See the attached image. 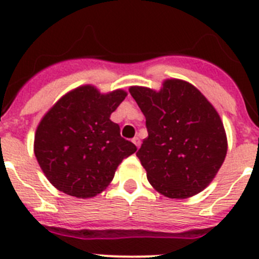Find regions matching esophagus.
Here are the masks:
<instances>
[{
    "mask_svg": "<svg viewBox=\"0 0 259 259\" xmlns=\"http://www.w3.org/2000/svg\"><path fill=\"white\" fill-rule=\"evenodd\" d=\"M132 143L135 144V145L137 146V148H139V146H140V144H141V141H140V139H139V137H134V139H132Z\"/></svg>",
    "mask_w": 259,
    "mask_h": 259,
    "instance_id": "1",
    "label": "esophagus"
}]
</instances>
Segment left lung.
<instances>
[{
    "label": "left lung",
    "instance_id": "8db88e82",
    "mask_svg": "<svg viewBox=\"0 0 259 259\" xmlns=\"http://www.w3.org/2000/svg\"><path fill=\"white\" fill-rule=\"evenodd\" d=\"M148 137L136 155L150 184L166 197L187 198L211 183L227 154L217 110L192 84L171 79L159 92L131 87Z\"/></svg>",
    "mask_w": 259,
    "mask_h": 259
}]
</instances>
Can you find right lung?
Wrapping results in <instances>:
<instances>
[{
	"mask_svg": "<svg viewBox=\"0 0 259 259\" xmlns=\"http://www.w3.org/2000/svg\"><path fill=\"white\" fill-rule=\"evenodd\" d=\"M127 93L101 95L95 87L71 91L45 114L35 135V155L57 189L77 198L95 197L113 180L116 167L136 152L110 115Z\"/></svg>",
	"mask_w": 259,
	"mask_h": 259,
	"instance_id": "add662e5",
	"label": "right lung"
}]
</instances>
